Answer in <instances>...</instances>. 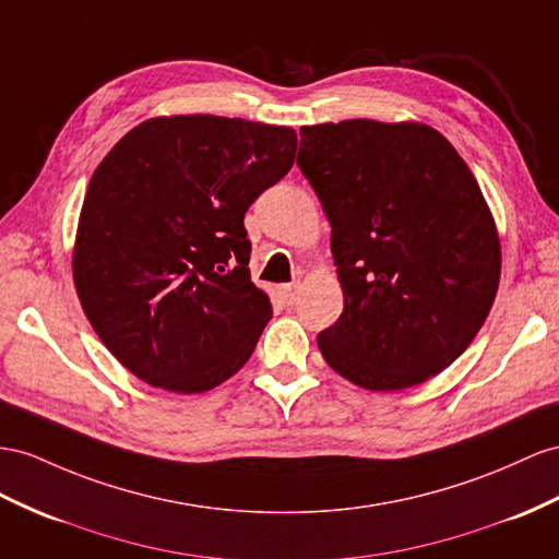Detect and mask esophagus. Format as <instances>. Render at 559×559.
<instances>
[{
	"label": "esophagus",
	"mask_w": 559,
	"mask_h": 559,
	"mask_svg": "<svg viewBox=\"0 0 559 559\" xmlns=\"http://www.w3.org/2000/svg\"><path fill=\"white\" fill-rule=\"evenodd\" d=\"M299 290H302V285H299L297 281L295 283H285L283 288H281V295H283V299H285V305H295L297 299H299Z\"/></svg>",
	"instance_id": "esophagus-1"
}]
</instances>
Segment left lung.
<instances>
[{"label":"left lung","instance_id":"1","mask_svg":"<svg viewBox=\"0 0 559 559\" xmlns=\"http://www.w3.org/2000/svg\"><path fill=\"white\" fill-rule=\"evenodd\" d=\"M297 165L328 222L340 319L319 333L333 370L373 392L449 368L489 317L500 240L479 183L423 122L302 127Z\"/></svg>","mask_w":559,"mask_h":559}]
</instances>
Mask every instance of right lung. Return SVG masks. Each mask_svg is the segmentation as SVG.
<instances>
[{"mask_svg": "<svg viewBox=\"0 0 559 559\" xmlns=\"http://www.w3.org/2000/svg\"><path fill=\"white\" fill-rule=\"evenodd\" d=\"M297 134L219 116L151 118L96 167L73 250L80 305L139 380L198 394L242 368L271 319L246 212L295 163Z\"/></svg>", "mask_w": 559, "mask_h": 559, "instance_id": "add662e5", "label": "right lung"}]
</instances>
